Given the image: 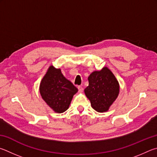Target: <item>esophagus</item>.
<instances>
[{
    "instance_id": "34e87169",
    "label": "esophagus",
    "mask_w": 157,
    "mask_h": 157,
    "mask_svg": "<svg viewBox=\"0 0 157 157\" xmlns=\"http://www.w3.org/2000/svg\"><path fill=\"white\" fill-rule=\"evenodd\" d=\"M78 92H82L83 91V88L81 86H78Z\"/></svg>"
}]
</instances>
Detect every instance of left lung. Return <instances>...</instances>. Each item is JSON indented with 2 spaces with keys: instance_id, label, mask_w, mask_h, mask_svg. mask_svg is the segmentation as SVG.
<instances>
[{
  "instance_id": "obj_1",
  "label": "left lung",
  "mask_w": 157,
  "mask_h": 157,
  "mask_svg": "<svg viewBox=\"0 0 157 157\" xmlns=\"http://www.w3.org/2000/svg\"><path fill=\"white\" fill-rule=\"evenodd\" d=\"M89 86L84 90L92 108L98 112L109 110L119 94V81L108 67L94 71L88 76Z\"/></svg>"
}]
</instances>
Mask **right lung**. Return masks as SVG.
<instances>
[{"label": "right lung", "instance_id": "obj_1", "mask_svg": "<svg viewBox=\"0 0 157 157\" xmlns=\"http://www.w3.org/2000/svg\"><path fill=\"white\" fill-rule=\"evenodd\" d=\"M39 91L41 97L52 110L63 113L69 108L78 89L63 75L60 68L50 65L40 81Z\"/></svg>", "mask_w": 157, "mask_h": 157}]
</instances>
